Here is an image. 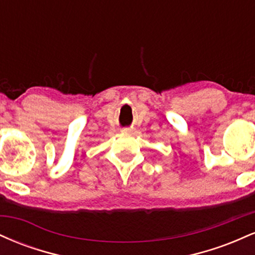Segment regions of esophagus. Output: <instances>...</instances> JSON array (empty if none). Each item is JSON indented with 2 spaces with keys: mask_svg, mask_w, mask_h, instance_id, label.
I'll list each match as a JSON object with an SVG mask.
<instances>
[{
  "mask_svg": "<svg viewBox=\"0 0 255 255\" xmlns=\"http://www.w3.org/2000/svg\"><path fill=\"white\" fill-rule=\"evenodd\" d=\"M122 130H124L125 133H130V131L133 130V129H131L130 127H126V128H124V129H122Z\"/></svg>",
  "mask_w": 255,
  "mask_h": 255,
  "instance_id": "34e87169",
  "label": "esophagus"
}]
</instances>
